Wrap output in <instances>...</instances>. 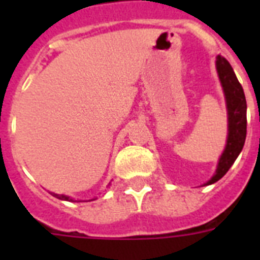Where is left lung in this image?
I'll use <instances>...</instances> for the list:
<instances>
[{
  "label": "left lung",
  "mask_w": 260,
  "mask_h": 260,
  "mask_svg": "<svg viewBox=\"0 0 260 260\" xmlns=\"http://www.w3.org/2000/svg\"><path fill=\"white\" fill-rule=\"evenodd\" d=\"M218 78L221 81L222 89L225 93L226 108H228V140L225 150L218 162L216 174L205 185H212L221 179L234 165L236 158L243 150L247 135V102L240 82L236 78L234 69L230 62L221 55L216 60Z\"/></svg>",
  "instance_id": "obj_1"
}]
</instances>
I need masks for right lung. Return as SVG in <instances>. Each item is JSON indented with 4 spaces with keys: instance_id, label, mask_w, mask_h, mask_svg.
<instances>
[{
    "instance_id": "right-lung-1",
    "label": "right lung",
    "mask_w": 260,
    "mask_h": 260,
    "mask_svg": "<svg viewBox=\"0 0 260 260\" xmlns=\"http://www.w3.org/2000/svg\"><path fill=\"white\" fill-rule=\"evenodd\" d=\"M54 197L59 198V200H66V201H73L70 197H67V196H63V194H54Z\"/></svg>"
}]
</instances>
